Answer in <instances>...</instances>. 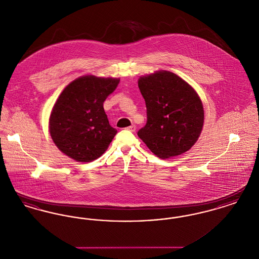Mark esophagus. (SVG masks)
Returning a JSON list of instances; mask_svg holds the SVG:
<instances>
[{"label":"esophagus","mask_w":259,"mask_h":259,"mask_svg":"<svg viewBox=\"0 0 259 259\" xmlns=\"http://www.w3.org/2000/svg\"><path fill=\"white\" fill-rule=\"evenodd\" d=\"M126 129H127V130H129V131H131V132H134V131H135V130H136V126H135V125H134V124H132V125H131V126H129V127H127V128H126Z\"/></svg>","instance_id":"34e87169"}]
</instances>
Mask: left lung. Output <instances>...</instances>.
Returning a JSON list of instances; mask_svg holds the SVG:
<instances>
[{"mask_svg":"<svg viewBox=\"0 0 259 259\" xmlns=\"http://www.w3.org/2000/svg\"><path fill=\"white\" fill-rule=\"evenodd\" d=\"M138 85L148 115L138 136L150 151L166 159L192 148L204 124L203 104L193 87L168 71L141 76Z\"/></svg>","mask_w":259,"mask_h":259,"instance_id":"obj_1","label":"left lung"}]
</instances>
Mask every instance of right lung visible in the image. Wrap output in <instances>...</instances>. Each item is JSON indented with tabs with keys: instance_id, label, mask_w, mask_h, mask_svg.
<instances>
[{
	"instance_id": "1",
	"label": "right lung",
	"mask_w": 259,
	"mask_h": 259,
	"mask_svg": "<svg viewBox=\"0 0 259 259\" xmlns=\"http://www.w3.org/2000/svg\"><path fill=\"white\" fill-rule=\"evenodd\" d=\"M119 78L80 76L65 87L50 117L52 141L62 152L78 162L99 158L117 133L103 104Z\"/></svg>"
}]
</instances>
